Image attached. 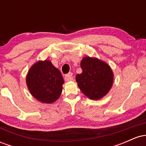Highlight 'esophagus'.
Segmentation results:
<instances>
[{
  "instance_id": "34e87169",
  "label": "esophagus",
  "mask_w": 146,
  "mask_h": 146,
  "mask_svg": "<svg viewBox=\"0 0 146 146\" xmlns=\"http://www.w3.org/2000/svg\"><path fill=\"white\" fill-rule=\"evenodd\" d=\"M64 80H65V81H72V80H73V73H72L71 72H70V73H68V74L65 75Z\"/></svg>"
}]
</instances>
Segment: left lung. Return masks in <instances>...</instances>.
<instances>
[{
  "label": "left lung",
  "instance_id": "obj_1",
  "mask_svg": "<svg viewBox=\"0 0 146 146\" xmlns=\"http://www.w3.org/2000/svg\"><path fill=\"white\" fill-rule=\"evenodd\" d=\"M82 72L75 77L82 92L90 100H98L109 92L113 73L109 65L95 58L84 57L80 64Z\"/></svg>",
  "mask_w": 146,
  "mask_h": 146
}]
</instances>
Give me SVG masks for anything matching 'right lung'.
<instances>
[{
    "instance_id": "add662e5",
    "label": "right lung",
    "mask_w": 146,
    "mask_h": 146,
    "mask_svg": "<svg viewBox=\"0 0 146 146\" xmlns=\"http://www.w3.org/2000/svg\"><path fill=\"white\" fill-rule=\"evenodd\" d=\"M28 89L38 101L51 104L61 95L64 79L49 60L38 61L30 68L26 78Z\"/></svg>"
}]
</instances>
